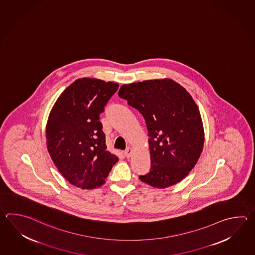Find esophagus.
<instances>
[{
    "label": "esophagus",
    "mask_w": 255,
    "mask_h": 255,
    "mask_svg": "<svg viewBox=\"0 0 255 255\" xmlns=\"http://www.w3.org/2000/svg\"><path fill=\"white\" fill-rule=\"evenodd\" d=\"M132 154V150H131V148H127L126 150L125 151V156L126 158H130V156Z\"/></svg>",
    "instance_id": "1"
}]
</instances>
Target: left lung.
Here are the masks:
<instances>
[{"label": "left lung", "instance_id": "obj_1", "mask_svg": "<svg viewBox=\"0 0 255 255\" xmlns=\"http://www.w3.org/2000/svg\"><path fill=\"white\" fill-rule=\"evenodd\" d=\"M118 95L145 120L151 166L140 181L159 189L181 182L196 164L204 143L203 121L191 94L164 78L125 84Z\"/></svg>", "mask_w": 255, "mask_h": 255}]
</instances>
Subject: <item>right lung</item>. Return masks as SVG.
Wrapping results in <instances>:
<instances>
[{"label": "right lung", "instance_id": "obj_1", "mask_svg": "<svg viewBox=\"0 0 255 255\" xmlns=\"http://www.w3.org/2000/svg\"><path fill=\"white\" fill-rule=\"evenodd\" d=\"M119 84L95 78L74 81L53 105L46 125L47 150L68 182L101 187L118 157L107 151L100 115Z\"/></svg>", "mask_w": 255, "mask_h": 255}]
</instances>
